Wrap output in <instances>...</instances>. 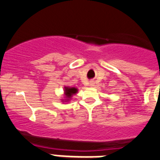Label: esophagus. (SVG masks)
Masks as SVG:
<instances>
[{"mask_svg": "<svg viewBox=\"0 0 160 160\" xmlns=\"http://www.w3.org/2000/svg\"><path fill=\"white\" fill-rule=\"evenodd\" d=\"M94 86V82H89V86Z\"/></svg>", "mask_w": 160, "mask_h": 160, "instance_id": "obj_1", "label": "esophagus"}]
</instances>
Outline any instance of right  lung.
<instances>
[{
	"instance_id": "obj_1",
	"label": "right lung",
	"mask_w": 160,
	"mask_h": 160,
	"mask_svg": "<svg viewBox=\"0 0 160 160\" xmlns=\"http://www.w3.org/2000/svg\"><path fill=\"white\" fill-rule=\"evenodd\" d=\"M78 92V89H76V88L74 87H67V86H65L64 87V95H65V100H63V102H67V101H69L70 99L71 98V97H72L74 94H75L76 92Z\"/></svg>"
}]
</instances>
